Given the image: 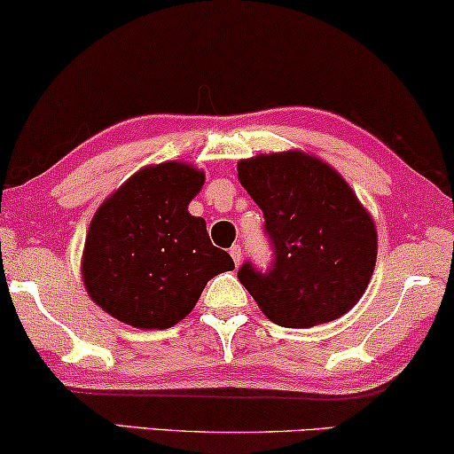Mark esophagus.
<instances>
[{
  "mask_svg": "<svg viewBox=\"0 0 454 454\" xmlns=\"http://www.w3.org/2000/svg\"><path fill=\"white\" fill-rule=\"evenodd\" d=\"M229 254H231L235 264H241V258H244V250H241L239 246H231V250H229Z\"/></svg>",
  "mask_w": 454,
  "mask_h": 454,
  "instance_id": "1",
  "label": "esophagus"
}]
</instances>
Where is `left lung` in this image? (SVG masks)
<instances>
[{"mask_svg":"<svg viewBox=\"0 0 454 454\" xmlns=\"http://www.w3.org/2000/svg\"><path fill=\"white\" fill-rule=\"evenodd\" d=\"M238 179L264 215L270 269L250 261L241 286L281 327H315L348 313L378 261V231L355 192L319 158L300 150L239 160Z\"/></svg>","mask_w":454,"mask_h":454,"instance_id":"8db88e82","label":"left lung"}]
</instances>
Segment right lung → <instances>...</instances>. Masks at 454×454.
<instances>
[{
    "mask_svg": "<svg viewBox=\"0 0 454 454\" xmlns=\"http://www.w3.org/2000/svg\"><path fill=\"white\" fill-rule=\"evenodd\" d=\"M202 185V170L170 160L137 170L106 198L81 262L99 309L137 329H168L192 313L215 275L235 269L202 216L187 213Z\"/></svg>",
    "mask_w": 454,
    "mask_h": 454,
    "instance_id": "add662e5",
    "label": "right lung"
}]
</instances>
